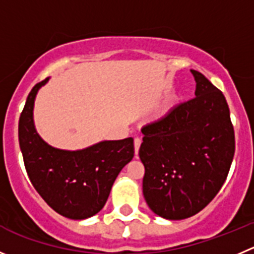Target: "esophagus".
Wrapping results in <instances>:
<instances>
[{"mask_svg":"<svg viewBox=\"0 0 254 254\" xmlns=\"http://www.w3.org/2000/svg\"><path fill=\"white\" fill-rule=\"evenodd\" d=\"M141 139L139 138H134V153H136V157L138 156V151L139 147H141Z\"/></svg>","mask_w":254,"mask_h":254,"instance_id":"esophagus-1","label":"esophagus"}]
</instances>
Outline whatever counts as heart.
I'll return each instance as SVG.
<instances>
[{
	"instance_id": "heart-1",
	"label": "heart",
	"mask_w": 254,
	"mask_h": 254,
	"mask_svg": "<svg viewBox=\"0 0 254 254\" xmlns=\"http://www.w3.org/2000/svg\"><path fill=\"white\" fill-rule=\"evenodd\" d=\"M176 102H177V97L173 98V102H172V103H176Z\"/></svg>"
}]
</instances>
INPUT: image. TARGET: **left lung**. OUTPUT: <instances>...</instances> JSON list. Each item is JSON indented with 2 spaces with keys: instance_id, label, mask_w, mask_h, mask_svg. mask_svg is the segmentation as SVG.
<instances>
[{
  "instance_id": "8db88e82",
  "label": "left lung",
  "mask_w": 254,
  "mask_h": 254,
  "mask_svg": "<svg viewBox=\"0 0 254 254\" xmlns=\"http://www.w3.org/2000/svg\"><path fill=\"white\" fill-rule=\"evenodd\" d=\"M195 97L144 126L139 158L143 195L153 213L180 221L216 197L234 156V131L223 93L190 69Z\"/></svg>"
}]
</instances>
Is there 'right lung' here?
<instances>
[{
  "mask_svg": "<svg viewBox=\"0 0 254 254\" xmlns=\"http://www.w3.org/2000/svg\"><path fill=\"white\" fill-rule=\"evenodd\" d=\"M50 77L32 88L18 123V141L30 181L46 203L69 219H86L106 204L122 168L134 156L133 138L101 141L76 151L48 144L33 120L36 96Z\"/></svg>",
  "mask_w": 254,
  "mask_h": 254,
  "instance_id": "1",
  "label": "right lung"
}]
</instances>
